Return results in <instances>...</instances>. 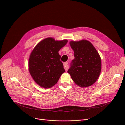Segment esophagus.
Returning a JSON list of instances; mask_svg holds the SVG:
<instances>
[{"label":"esophagus","instance_id":"1","mask_svg":"<svg viewBox=\"0 0 125 125\" xmlns=\"http://www.w3.org/2000/svg\"><path fill=\"white\" fill-rule=\"evenodd\" d=\"M68 62H65L63 63V66H64V68H65V69L66 70H68Z\"/></svg>","mask_w":125,"mask_h":125}]
</instances>
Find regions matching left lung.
<instances>
[{
	"mask_svg": "<svg viewBox=\"0 0 125 125\" xmlns=\"http://www.w3.org/2000/svg\"><path fill=\"white\" fill-rule=\"evenodd\" d=\"M74 51V59L68 70L74 82L82 88L90 86L99 78L101 70V59L93 45L87 40L70 42Z\"/></svg>",
	"mask_w": 125,
	"mask_h": 125,
	"instance_id": "obj_1",
	"label": "left lung"
}]
</instances>
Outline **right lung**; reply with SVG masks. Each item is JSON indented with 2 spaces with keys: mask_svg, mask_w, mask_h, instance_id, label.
Listing matches in <instances>:
<instances>
[{
  "mask_svg": "<svg viewBox=\"0 0 125 125\" xmlns=\"http://www.w3.org/2000/svg\"><path fill=\"white\" fill-rule=\"evenodd\" d=\"M68 41L48 37L36 45L30 56L29 70L33 80L44 88H50L65 72L58 52Z\"/></svg>",
  "mask_w": 125,
  "mask_h": 125,
  "instance_id": "right-lung-1",
  "label": "right lung"
}]
</instances>
